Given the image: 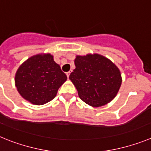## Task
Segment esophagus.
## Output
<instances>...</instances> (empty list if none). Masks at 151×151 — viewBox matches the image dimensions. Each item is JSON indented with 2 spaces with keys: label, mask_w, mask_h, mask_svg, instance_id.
<instances>
[{
  "label": "esophagus",
  "mask_w": 151,
  "mask_h": 151,
  "mask_svg": "<svg viewBox=\"0 0 151 151\" xmlns=\"http://www.w3.org/2000/svg\"><path fill=\"white\" fill-rule=\"evenodd\" d=\"M70 73H70V71L67 72V73H66V76H67V78H69V75H70Z\"/></svg>",
  "instance_id": "34e87169"
}]
</instances>
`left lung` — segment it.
<instances>
[{
  "label": "left lung",
  "instance_id": "left-lung-1",
  "mask_svg": "<svg viewBox=\"0 0 151 151\" xmlns=\"http://www.w3.org/2000/svg\"><path fill=\"white\" fill-rule=\"evenodd\" d=\"M75 65L69 79L84 102L98 107L116 97L122 78L119 69L110 60L99 54L77 56Z\"/></svg>",
  "mask_w": 151,
  "mask_h": 151
}]
</instances>
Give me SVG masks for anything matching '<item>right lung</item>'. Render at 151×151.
<instances>
[{"label":"right lung","mask_w":151,"mask_h":151,"mask_svg":"<svg viewBox=\"0 0 151 151\" xmlns=\"http://www.w3.org/2000/svg\"><path fill=\"white\" fill-rule=\"evenodd\" d=\"M67 79L66 75L50 54L30 57L19 66L15 76L19 93L33 104L42 105L56 97L57 91Z\"/></svg>","instance_id":"1"}]
</instances>
